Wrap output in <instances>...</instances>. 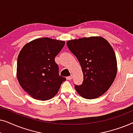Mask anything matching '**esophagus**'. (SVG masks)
<instances>
[{
  "mask_svg": "<svg viewBox=\"0 0 133 133\" xmlns=\"http://www.w3.org/2000/svg\"><path fill=\"white\" fill-rule=\"evenodd\" d=\"M72 78V75H71L70 76H68V77H66V79L67 80H71Z\"/></svg>",
  "mask_w": 133,
  "mask_h": 133,
  "instance_id": "34e87169",
  "label": "esophagus"
}]
</instances>
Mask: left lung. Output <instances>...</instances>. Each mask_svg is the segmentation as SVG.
I'll list each match as a JSON object with an SVG mask.
<instances>
[{
    "label": "left lung",
    "instance_id": "obj_1",
    "mask_svg": "<svg viewBox=\"0 0 133 133\" xmlns=\"http://www.w3.org/2000/svg\"><path fill=\"white\" fill-rule=\"evenodd\" d=\"M66 45L79 61L83 74L82 83L74 85L76 91L88 99L103 95L117 74V61L111 45L101 37L71 40Z\"/></svg>",
    "mask_w": 133,
    "mask_h": 133
}]
</instances>
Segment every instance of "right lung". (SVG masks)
Instances as JSON below:
<instances>
[{
    "label": "right lung",
    "mask_w": 133,
    "mask_h": 133,
    "mask_svg": "<svg viewBox=\"0 0 133 133\" xmlns=\"http://www.w3.org/2000/svg\"><path fill=\"white\" fill-rule=\"evenodd\" d=\"M65 42L48 37L27 43L19 52L17 77L22 88L34 99L46 101L54 97L66 78L59 76L55 57Z\"/></svg>",
    "instance_id": "obj_1"
}]
</instances>
